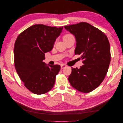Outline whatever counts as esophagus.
Masks as SVG:
<instances>
[{"label":"esophagus","instance_id":"esophagus-1","mask_svg":"<svg viewBox=\"0 0 123 123\" xmlns=\"http://www.w3.org/2000/svg\"><path fill=\"white\" fill-rule=\"evenodd\" d=\"M66 67V66L65 65H64V64H62L61 65V69H63L64 68H65Z\"/></svg>","mask_w":123,"mask_h":123}]
</instances>
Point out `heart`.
Returning <instances> with one entry per match:
<instances>
[{
    "mask_svg": "<svg viewBox=\"0 0 123 123\" xmlns=\"http://www.w3.org/2000/svg\"><path fill=\"white\" fill-rule=\"evenodd\" d=\"M72 37V35H71V34H65V35L64 36L63 39V40H65V39H68V38H69L70 37Z\"/></svg>",
    "mask_w": 123,
    "mask_h": 123,
    "instance_id": "heart-1",
    "label": "heart"
}]
</instances>
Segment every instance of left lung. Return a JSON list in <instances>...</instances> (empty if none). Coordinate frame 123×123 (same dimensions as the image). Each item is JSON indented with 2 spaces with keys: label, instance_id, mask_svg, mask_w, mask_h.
Here are the masks:
<instances>
[{
  "label": "left lung",
  "instance_id": "left-lung-1",
  "mask_svg": "<svg viewBox=\"0 0 123 123\" xmlns=\"http://www.w3.org/2000/svg\"><path fill=\"white\" fill-rule=\"evenodd\" d=\"M75 35V55H81L83 65L72 68L68 80L72 87L82 92H92L100 85L111 62L110 45L104 33L86 22L65 26Z\"/></svg>",
  "mask_w": 123,
  "mask_h": 123
}]
</instances>
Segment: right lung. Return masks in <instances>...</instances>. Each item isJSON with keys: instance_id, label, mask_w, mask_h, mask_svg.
<instances>
[{"instance_id": "right-lung-1", "label": "right lung", "mask_w": 123, "mask_h": 123, "mask_svg": "<svg viewBox=\"0 0 123 123\" xmlns=\"http://www.w3.org/2000/svg\"><path fill=\"white\" fill-rule=\"evenodd\" d=\"M63 27L41 24L31 26L19 34L14 46L16 71L27 89L34 94H45L53 87L59 65L43 62L45 54L51 51Z\"/></svg>"}]
</instances>
